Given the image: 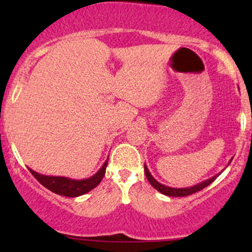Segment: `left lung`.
Instances as JSON below:
<instances>
[{
  "label": "left lung",
  "instance_id": "left-lung-1",
  "mask_svg": "<svg viewBox=\"0 0 252 252\" xmlns=\"http://www.w3.org/2000/svg\"><path fill=\"white\" fill-rule=\"evenodd\" d=\"M144 173H146V176H147V179H148V181L150 182V185H152L155 189H158V192H161L162 194L168 195V196H186V195L193 194V193H195V192H199V190H201L206 186H209L210 184H212V182L215 181L217 178H218L219 174H220V173H219L218 175H215L213 178L209 179V180L201 182V184L195 185V186H193V187H189V189H172V187L164 186V185L156 181L155 179L150 175L147 166H144Z\"/></svg>",
  "mask_w": 252,
  "mask_h": 252
}]
</instances>
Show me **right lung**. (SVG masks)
I'll use <instances>...</instances> for the list:
<instances>
[{"label": "right lung", "mask_w": 252, "mask_h": 252, "mask_svg": "<svg viewBox=\"0 0 252 252\" xmlns=\"http://www.w3.org/2000/svg\"><path fill=\"white\" fill-rule=\"evenodd\" d=\"M106 166H108V161H105L102 168L98 170L96 174L91 178L85 179V180H71L67 178H62V176H46L32 169H30V172L42 186H45L53 193L65 196H79L94 189L102 181L103 176L105 174Z\"/></svg>", "instance_id": "1"}]
</instances>
